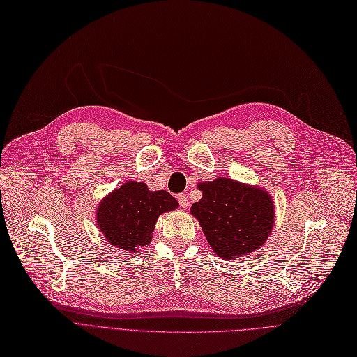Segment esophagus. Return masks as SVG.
I'll return each mask as SVG.
<instances>
[{
	"label": "esophagus",
	"mask_w": 357,
	"mask_h": 357,
	"mask_svg": "<svg viewBox=\"0 0 357 357\" xmlns=\"http://www.w3.org/2000/svg\"><path fill=\"white\" fill-rule=\"evenodd\" d=\"M177 199H178V203H180L181 208H188L189 206V199H188V196H185L184 193H180Z\"/></svg>",
	"instance_id": "esophagus-1"
}]
</instances>
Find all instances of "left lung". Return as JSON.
I'll use <instances>...</instances> for the list:
<instances>
[{
    "label": "left lung",
    "mask_w": 357,
    "mask_h": 357,
    "mask_svg": "<svg viewBox=\"0 0 357 357\" xmlns=\"http://www.w3.org/2000/svg\"><path fill=\"white\" fill-rule=\"evenodd\" d=\"M199 189L203 196L190 212L219 257L232 260L266 243L275 224V206L264 190L222 177L200 183Z\"/></svg>",
    "instance_id": "1"
}]
</instances>
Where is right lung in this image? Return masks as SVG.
<instances>
[{"mask_svg": "<svg viewBox=\"0 0 357 357\" xmlns=\"http://www.w3.org/2000/svg\"><path fill=\"white\" fill-rule=\"evenodd\" d=\"M177 206L168 192H149L145 183L128 181L100 203L97 224L109 244L133 251L151 241L158 216Z\"/></svg>", "mask_w": 357, "mask_h": 357, "instance_id": "add662e5", "label": "right lung"}]
</instances>
